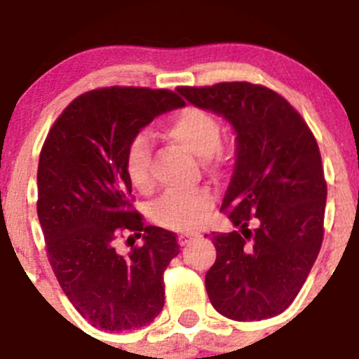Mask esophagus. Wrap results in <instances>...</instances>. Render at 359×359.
<instances>
[{"instance_id":"34e87169","label":"esophagus","mask_w":359,"mask_h":359,"mask_svg":"<svg viewBox=\"0 0 359 359\" xmlns=\"http://www.w3.org/2000/svg\"><path fill=\"white\" fill-rule=\"evenodd\" d=\"M196 237V233H180L179 236V244L180 246H186V244H189L192 239Z\"/></svg>"}]
</instances>
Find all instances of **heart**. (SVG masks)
Masks as SVG:
<instances>
[{"instance_id": "obj_1", "label": "heart", "mask_w": 359, "mask_h": 359, "mask_svg": "<svg viewBox=\"0 0 359 359\" xmlns=\"http://www.w3.org/2000/svg\"><path fill=\"white\" fill-rule=\"evenodd\" d=\"M165 134L201 160L213 156L222 141V127L218 120L211 113L196 107H187L177 113L168 122ZM149 161L151 139L144 132H139L130 139L123 161L127 179L137 191H148L151 187ZM211 206L213 196L205 189L170 192L154 203L151 217L161 227L189 230L201 224Z\"/></svg>"}]
</instances>
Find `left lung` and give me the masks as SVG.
Here are the masks:
<instances>
[{
  "label": "left lung",
  "instance_id": "left-lung-1",
  "mask_svg": "<svg viewBox=\"0 0 359 359\" xmlns=\"http://www.w3.org/2000/svg\"><path fill=\"white\" fill-rule=\"evenodd\" d=\"M177 93L227 120L236 134L222 210L237 230L211 232L217 262L205 277L211 304L237 322L280 315L322 248L327 184L318 144L299 113L263 86L222 82Z\"/></svg>",
  "mask_w": 359,
  "mask_h": 359
}]
</instances>
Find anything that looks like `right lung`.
Here are the masks:
<instances>
[{"label":"right lung","instance_id":"add662e5","mask_svg":"<svg viewBox=\"0 0 359 359\" xmlns=\"http://www.w3.org/2000/svg\"><path fill=\"white\" fill-rule=\"evenodd\" d=\"M167 89H96L74 100L51 127L37 167V217L63 292L96 329L135 330L165 303L163 271L179 255L175 233L130 210L126 149L156 116L182 108ZM123 233L143 237L127 257Z\"/></svg>","mask_w":359,"mask_h":359}]
</instances>
